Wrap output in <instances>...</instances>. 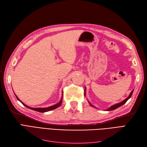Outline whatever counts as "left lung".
<instances>
[{"label":"left lung","instance_id":"1","mask_svg":"<svg viewBox=\"0 0 147 147\" xmlns=\"http://www.w3.org/2000/svg\"><path fill=\"white\" fill-rule=\"evenodd\" d=\"M133 91H134V90H132V91H131V92L130 93V94H129V96L126 99H124L123 101H122L121 102H119V103H118V104H115V105H112V106H111L110 108H109L107 110H106L107 111H111V110H115V109H117V108H118V107H119L120 106H121V105H123V104H124L126 103V102L127 101V100L129 99V98H131V97L132 96V93H133ZM85 95V94H84ZM89 102V101H88ZM89 104H90V105H91V106H92V107H95L94 106H93L92 104H90V102H89Z\"/></svg>","mask_w":147,"mask_h":147}]
</instances>
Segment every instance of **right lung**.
Listing matches in <instances>:
<instances>
[{
  "instance_id": "obj_1",
  "label": "right lung",
  "mask_w": 147,
  "mask_h": 147,
  "mask_svg": "<svg viewBox=\"0 0 147 147\" xmlns=\"http://www.w3.org/2000/svg\"><path fill=\"white\" fill-rule=\"evenodd\" d=\"M15 96H16V95H15ZM16 97L17 99L19 101H20V102H21V103L23 104V105H24L25 107H28V108H29V109H31V110L37 111V112H48V111L54 110V109L57 108V107H59V106L61 105V104H62V100H63V97H62V98H61V100L58 102V103L55 104V105H54L48 107H47V108H32V107H29V106H28V105H26V104H24L23 103V102H22L19 99L18 97L16 96Z\"/></svg>"
}]
</instances>
